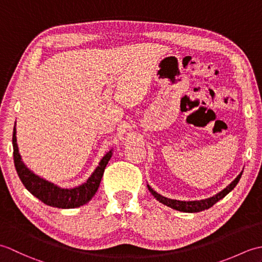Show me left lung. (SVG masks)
Wrapping results in <instances>:
<instances>
[{
  "instance_id": "1",
  "label": "left lung",
  "mask_w": 262,
  "mask_h": 262,
  "mask_svg": "<svg viewBox=\"0 0 262 262\" xmlns=\"http://www.w3.org/2000/svg\"><path fill=\"white\" fill-rule=\"evenodd\" d=\"M243 173V171L238 174L234 180H233L229 186H227L225 189H223L221 192L216 193L215 196L207 198V199H202V200H193V202H182V200H176V199H170L161 196L160 193H158L157 191H154L153 189L147 185V188L149 192H151L154 198H157V200H159L160 203H162L163 205H166L168 207L173 208L176 210H180V211H185V213H198V211H202L205 209H208L209 207H211L214 204H216L219 200H221L222 198H224L227 193L230 191H232L234 187L237 185V182L240 181L241 176Z\"/></svg>"
}]
</instances>
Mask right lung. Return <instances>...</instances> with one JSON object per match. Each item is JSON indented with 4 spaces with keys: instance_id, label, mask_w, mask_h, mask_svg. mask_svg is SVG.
<instances>
[{
    "instance_id": "right-lung-1",
    "label": "right lung",
    "mask_w": 262,
    "mask_h": 262,
    "mask_svg": "<svg viewBox=\"0 0 262 262\" xmlns=\"http://www.w3.org/2000/svg\"><path fill=\"white\" fill-rule=\"evenodd\" d=\"M15 133L14 126L12 136L14 166L21 182L24 183L28 191H30L33 196L41 200L43 204L57 208H76L90 202L100 186L105 166H107L111 155H113V149L101 159L97 169L94 170L86 182L82 183L79 187L64 189L38 177L27 168L20 157Z\"/></svg>"
}]
</instances>
